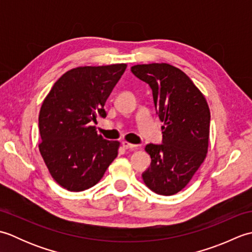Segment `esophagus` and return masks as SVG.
Segmentation results:
<instances>
[{
	"instance_id": "esophagus-1",
	"label": "esophagus",
	"mask_w": 252,
	"mask_h": 252,
	"mask_svg": "<svg viewBox=\"0 0 252 252\" xmlns=\"http://www.w3.org/2000/svg\"><path fill=\"white\" fill-rule=\"evenodd\" d=\"M122 146L125 147L126 149H136V147H137V145H134V144H131V143L126 142V141L122 142Z\"/></svg>"
}]
</instances>
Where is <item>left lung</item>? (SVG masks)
I'll return each mask as SVG.
<instances>
[{
	"label": "left lung",
	"mask_w": 252,
	"mask_h": 252,
	"mask_svg": "<svg viewBox=\"0 0 252 252\" xmlns=\"http://www.w3.org/2000/svg\"><path fill=\"white\" fill-rule=\"evenodd\" d=\"M132 73L153 91L156 114L164 126L161 144H147L152 162L144 183L170 196L189 184L208 151L210 110L206 98L186 74L169 63L136 65Z\"/></svg>",
	"instance_id": "1"
}]
</instances>
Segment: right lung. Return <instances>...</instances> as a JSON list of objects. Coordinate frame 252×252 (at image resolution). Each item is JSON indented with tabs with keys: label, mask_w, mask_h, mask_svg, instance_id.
Here are the masks:
<instances>
[{
	"label": "right lung",
	"mask_w": 252,
	"mask_h": 252,
	"mask_svg": "<svg viewBox=\"0 0 252 252\" xmlns=\"http://www.w3.org/2000/svg\"><path fill=\"white\" fill-rule=\"evenodd\" d=\"M126 68V63L78 67L63 73L42 104L39 149L51 175L70 191L97 184L118 156L119 142L98 135L96 118Z\"/></svg>",
	"instance_id": "obj_1"
}]
</instances>
